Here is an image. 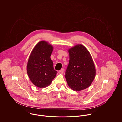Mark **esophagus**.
Wrapping results in <instances>:
<instances>
[{"mask_svg":"<svg viewBox=\"0 0 122 122\" xmlns=\"http://www.w3.org/2000/svg\"><path fill=\"white\" fill-rule=\"evenodd\" d=\"M59 72L60 73H63L64 72V69H63V68H62V69H61L60 71H59Z\"/></svg>","mask_w":122,"mask_h":122,"instance_id":"1","label":"esophagus"}]
</instances>
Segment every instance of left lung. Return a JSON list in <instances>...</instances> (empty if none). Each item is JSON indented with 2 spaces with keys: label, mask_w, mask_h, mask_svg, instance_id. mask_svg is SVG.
Returning a JSON list of instances; mask_svg holds the SVG:
<instances>
[{
  "label": "left lung",
  "mask_w": 122,
  "mask_h": 122,
  "mask_svg": "<svg viewBox=\"0 0 122 122\" xmlns=\"http://www.w3.org/2000/svg\"><path fill=\"white\" fill-rule=\"evenodd\" d=\"M68 52L69 63L65 75L67 84L74 91L85 89L91 85L96 75L92 57L81 44L75 46Z\"/></svg>",
  "instance_id": "obj_1"
}]
</instances>
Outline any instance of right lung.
Listing matches in <instances>:
<instances>
[{
  "instance_id": "add662e5",
  "label": "right lung",
  "mask_w": 122,
  "mask_h": 122,
  "mask_svg": "<svg viewBox=\"0 0 122 122\" xmlns=\"http://www.w3.org/2000/svg\"><path fill=\"white\" fill-rule=\"evenodd\" d=\"M53 49L47 42L41 41L35 46L29 56L27 73L33 84L39 88L49 86L57 73L54 70L50 57Z\"/></svg>"
}]
</instances>
